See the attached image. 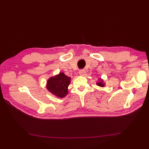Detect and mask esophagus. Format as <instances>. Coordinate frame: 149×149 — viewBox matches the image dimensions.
I'll use <instances>...</instances> for the list:
<instances>
[{
  "instance_id": "esophagus-1",
  "label": "esophagus",
  "mask_w": 149,
  "mask_h": 149,
  "mask_svg": "<svg viewBox=\"0 0 149 149\" xmlns=\"http://www.w3.org/2000/svg\"><path fill=\"white\" fill-rule=\"evenodd\" d=\"M79 74H80L81 76H84L85 75V74H86V71H85L84 70H81L79 71Z\"/></svg>"
}]
</instances>
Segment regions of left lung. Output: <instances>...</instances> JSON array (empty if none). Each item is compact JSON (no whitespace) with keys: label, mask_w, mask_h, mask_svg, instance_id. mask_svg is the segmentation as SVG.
Returning <instances> with one entry per match:
<instances>
[{"label":"left lung","mask_w":149,"mask_h":149,"mask_svg":"<svg viewBox=\"0 0 149 149\" xmlns=\"http://www.w3.org/2000/svg\"><path fill=\"white\" fill-rule=\"evenodd\" d=\"M96 84L100 87L103 88L104 86H105V83H104V81L101 78H99V81L96 83Z\"/></svg>","instance_id":"left-lung-1"}]
</instances>
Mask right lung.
I'll list each match as a JSON object with an SVG mask.
<instances>
[{
  "label": "right lung",
  "mask_w": 149,
  "mask_h": 149,
  "mask_svg": "<svg viewBox=\"0 0 149 149\" xmlns=\"http://www.w3.org/2000/svg\"><path fill=\"white\" fill-rule=\"evenodd\" d=\"M70 82L71 78L61 72L58 74L50 77L48 79L46 87L48 91L53 95L63 98L68 93V87Z\"/></svg>",
  "instance_id": "right-lung-1"
}]
</instances>
